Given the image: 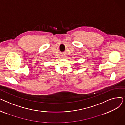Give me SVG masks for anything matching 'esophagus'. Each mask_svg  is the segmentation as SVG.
I'll list each match as a JSON object with an SVG mask.
<instances>
[{
  "label": "esophagus",
  "instance_id": "obj_1",
  "mask_svg": "<svg viewBox=\"0 0 125 125\" xmlns=\"http://www.w3.org/2000/svg\"><path fill=\"white\" fill-rule=\"evenodd\" d=\"M62 57L63 58H64L65 57V55H62Z\"/></svg>",
  "mask_w": 125,
  "mask_h": 125
}]
</instances>
